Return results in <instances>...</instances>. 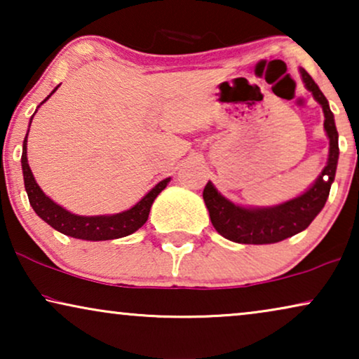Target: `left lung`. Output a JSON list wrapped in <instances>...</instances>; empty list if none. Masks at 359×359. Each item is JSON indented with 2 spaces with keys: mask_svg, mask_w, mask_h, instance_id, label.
<instances>
[{
  "mask_svg": "<svg viewBox=\"0 0 359 359\" xmlns=\"http://www.w3.org/2000/svg\"><path fill=\"white\" fill-rule=\"evenodd\" d=\"M301 75L307 90L312 91L313 97L320 102L323 114H325L323 127L330 139V154H328L327 166L307 193L279 204L276 208L268 209H245L235 205L224 196H220L209 181L203 191V198L209 209L210 222L222 237L232 240V242L263 245L276 243L292 237L311 225L317 214L323 209L328 194H330V186L335 180L338 163V132L327 97L323 96L316 81L304 68H301Z\"/></svg>",
  "mask_w": 359,
  "mask_h": 359,
  "instance_id": "obj_1",
  "label": "left lung"
}]
</instances>
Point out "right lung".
<instances>
[{"label": "right lung", "mask_w": 359, "mask_h": 359, "mask_svg": "<svg viewBox=\"0 0 359 359\" xmlns=\"http://www.w3.org/2000/svg\"><path fill=\"white\" fill-rule=\"evenodd\" d=\"M55 90H53L50 95H53ZM50 95H48L43 101H47L48 97H50ZM26 142H27V135L22 144L21 161H22V173H24V186H26L29 203H31L32 209L36 210L39 217L46 220L50 227L73 238L95 240V242H100V240L121 238V237H126V235L134 233L135 230H139L142 225L147 222L150 208L151 204H154L155 198L166 188V184H168L170 181V178L160 181V183L156 184L144 199L139 201L134 208L126 210V212L114 214V215H96V217H83V215H75L60 208V205L53 203L52 199H48L47 196L42 193V189L39 188V184L36 183V180H34L32 171L29 168V163H27Z\"/></svg>", "instance_id": "1"}]
</instances>
